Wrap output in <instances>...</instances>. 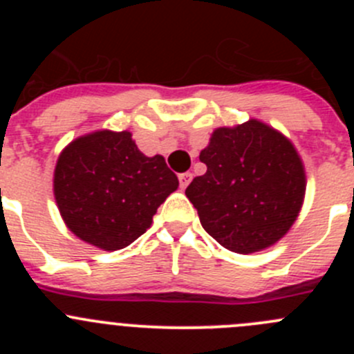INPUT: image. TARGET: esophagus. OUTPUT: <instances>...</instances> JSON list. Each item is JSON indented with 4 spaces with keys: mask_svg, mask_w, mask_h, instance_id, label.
Wrapping results in <instances>:
<instances>
[{
    "mask_svg": "<svg viewBox=\"0 0 354 354\" xmlns=\"http://www.w3.org/2000/svg\"><path fill=\"white\" fill-rule=\"evenodd\" d=\"M192 178H194V174H192L190 171H187V173H181L180 174V187L183 188V190L188 187V185H190Z\"/></svg>",
    "mask_w": 354,
    "mask_h": 354,
    "instance_id": "obj_1",
    "label": "esophagus"
}]
</instances>
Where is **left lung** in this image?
<instances>
[{
	"mask_svg": "<svg viewBox=\"0 0 354 354\" xmlns=\"http://www.w3.org/2000/svg\"><path fill=\"white\" fill-rule=\"evenodd\" d=\"M200 160L207 173L185 194L217 243L253 253L288 233L305 197V171L286 137L257 120L217 128Z\"/></svg>",
	"mask_w": 354,
	"mask_h": 354,
	"instance_id": "obj_1",
	"label": "left lung"
}]
</instances>
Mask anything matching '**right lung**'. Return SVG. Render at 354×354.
<instances>
[{
	"mask_svg": "<svg viewBox=\"0 0 354 354\" xmlns=\"http://www.w3.org/2000/svg\"><path fill=\"white\" fill-rule=\"evenodd\" d=\"M178 188L162 156L138 151L130 131H95L62 152L55 197L80 240L102 250L133 243L151 227L157 207Z\"/></svg>",
	"mask_w": 354,
	"mask_h": 354,
	"instance_id": "obj_1",
	"label": "right lung"
}]
</instances>
